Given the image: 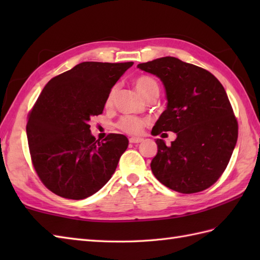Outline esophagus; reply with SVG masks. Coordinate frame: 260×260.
<instances>
[{
    "instance_id": "esophagus-1",
    "label": "esophagus",
    "mask_w": 260,
    "mask_h": 260,
    "mask_svg": "<svg viewBox=\"0 0 260 260\" xmlns=\"http://www.w3.org/2000/svg\"><path fill=\"white\" fill-rule=\"evenodd\" d=\"M129 142L132 144H139V143L143 142V139H141V137H131Z\"/></svg>"
}]
</instances>
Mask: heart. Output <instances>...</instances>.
I'll list each match as a JSON object with an SVG mask.
<instances>
[{
    "mask_svg": "<svg viewBox=\"0 0 260 260\" xmlns=\"http://www.w3.org/2000/svg\"><path fill=\"white\" fill-rule=\"evenodd\" d=\"M134 82H135V87L137 91H139L144 98L147 97L152 92H158V86L156 84V81L150 76L137 77ZM114 93H115V88H113V89L108 92L106 101H105L106 107L112 106ZM144 126H145V121L139 117H136V116H124V117H121L117 123V127L120 131H123L124 133L131 134V135L141 134L143 128H144Z\"/></svg>",
    "mask_w": 260,
    "mask_h": 260,
    "instance_id": "heart-1",
    "label": "heart"
}]
</instances>
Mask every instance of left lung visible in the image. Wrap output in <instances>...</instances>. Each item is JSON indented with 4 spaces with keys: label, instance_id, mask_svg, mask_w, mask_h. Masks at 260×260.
Returning a JSON list of instances; mask_svg holds the SVG:
<instances>
[{
    "label": "left lung",
    "instance_id": "obj_1",
    "mask_svg": "<svg viewBox=\"0 0 260 260\" xmlns=\"http://www.w3.org/2000/svg\"><path fill=\"white\" fill-rule=\"evenodd\" d=\"M137 68L161 79L167 92V109L152 134H176L170 146L155 141L153 174L171 190L185 194L208 189L227 168L238 139V123L223 86L208 70L174 57Z\"/></svg>",
    "mask_w": 260,
    "mask_h": 260
}]
</instances>
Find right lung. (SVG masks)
I'll return each instance as SVG.
<instances>
[{"mask_svg": "<svg viewBox=\"0 0 260 260\" xmlns=\"http://www.w3.org/2000/svg\"><path fill=\"white\" fill-rule=\"evenodd\" d=\"M133 63L81 62L42 89L29 114L26 136L39 178L57 196L81 200L112 178L128 140L109 134L99 142L89 120L103 113L108 92Z\"/></svg>", "mask_w": 260, "mask_h": 260, "instance_id": "add662e5", "label": "right lung"}]
</instances>
